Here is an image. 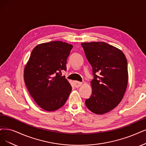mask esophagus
I'll return each mask as SVG.
<instances>
[{"label": "esophagus", "instance_id": "1", "mask_svg": "<svg viewBox=\"0 0 146 146\" xmlns=\"http://www.w3.org/2000/svg\"><path fill=\"white\" fill-rule=\"evenodd\" d=\"M73 84H74V87H76V88L79 87L80 86H81V85H82V82H78V81H74V82H73Z\"/></svg>", "mask_w": 146, "mask_h": 146}]
</instances>
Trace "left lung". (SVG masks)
Masks as SVG:
<instances>
[{
	"mask_svg": "<svg viewBox=\"0 0 146 146\" xmlns=\"http://www.w3.org/2000/svg\"><path fill=\"white\" fill-rule=\"evenodd\" d=\"M93 68L92 94L86 106L96 114L111 111L121 101L128 80L127 59L121 50L104 42L81 44Z\"/></svg>",
	"mask_w": 146,
	"mask_h": 146,
	"instance_id": "1",
	"label": "left lung"
}]
</instances>
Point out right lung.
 <instances>
[{
  "label": "right lung",
  "instance_id": "1",
  "mask_svg": "<svg viewBox=\"0 0 146 146\" xmlns=\"http://www.w3.org/2000/svg\"><path fill=\"white\" fill-rule=\"evenodd\" d=\"M72 44L55 41L42 43L32 50L24 70L29 93L42 109L53 111L66 103L72 86L62 72L66 71Z\"/></svg>",
  "mask_w": 146,
  "mask_h": 146
}]
</instances>
